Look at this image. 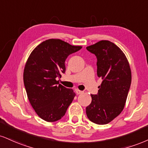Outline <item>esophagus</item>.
Instances as JSON below:
<instances>
[{
    "label": "esophagus",
    "instance_id": "34e87169",
    "mask_svg": "<svg viewBox=\"0 0 148 148\" xmlns=\"http://www.w3.org/2000/svg\"><path fill=\"white\" fill-rule=\"evenodd\" d=\"M75 92H76V94H82L83 93V91H81V90H78V89H76L75 90Z\"/></svg>",
    "mask_w": 148,
    "mask_h": 148
}]
</instances>
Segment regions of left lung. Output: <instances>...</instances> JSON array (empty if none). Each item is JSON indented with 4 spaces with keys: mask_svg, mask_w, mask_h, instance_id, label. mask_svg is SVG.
Here are the masks:
<instances>
[{
    "mask_svg": "<svg viewBox=\"0 0 148 148\" xmlns=\"http://www.w3.org/2000/svg\"><path fill=\"white\" fill-rule=\"evenodd\" d=\"M97 58V76L103 79L97 94L86 108L88 118L105 125L121 113L130 88L132 73L125 54L114 43L101 40L86 47Z\"/></svg>",
    "mask_w": 148,
    "mask_h": 148,
    "instance_id": "left-lung-1",
    "label": "left lung"
}]
</instances>
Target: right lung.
Masks as SVG:
<instances>
[{"label":"right lung","mask_w":148,"mask_h":148,"mask_svg":"<svg viewBox=\"0 0 148 148\" xmlns=\"http://www.w3.org/2000/svg\"><path fill=\"white\" fill-rule=\"evenodd\" d=\"M81 48L60 39H48L39 44L27 60L23 81L28 99L45 121L60 120L76 96L72 89L59 84L57 79L65 72L67 56Z\"/></svg>","instance_id":"right-lung-1"}]
</instances>
